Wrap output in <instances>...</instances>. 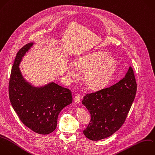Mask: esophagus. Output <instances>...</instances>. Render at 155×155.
I'll use <instances>...</instances> for the list:
<instances>
[{
  "mask_svg": "<svg viewBox=\"0 0 155 155\" xmlns=\"http://www.w3.org/2000/svg\"><path fill=\"white\" fill-rule=\"evenodd\" d=\"M74 99V101L76 103H78V104L80 103V102H81V96H80V95L79 94H76L75 96Z\"/></svg>",
  "mask_w": 155,
  "mask_h": 155,
  "instance_id": "1",
  "label": "esophagus"
}]
</instances>
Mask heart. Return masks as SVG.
I'll list each match as a JSON object with an SVG mask.
<instances>
[{
	"instance_id": "heart-1",
	"label": "heart",
	"mask_w": 155,
	"mask_h": 155,
	"mask_svg": "<svg viewBox=\"0 0 155 155\" xmlns=\"http://www.w3.org/2000/svg\"><path fill=\"white\" fill-rule=\"evenodd\" d=\"M116 61L103 52H95L79 59L76 64L78 70L84 73V82L91 90H97L104 87L110 81L116 68ZM68 75L73 79L79 78L76 68L70 66Z\"/></svg>"
}]
</instances>
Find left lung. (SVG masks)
<instances>
[{
	"label": "left lung",
	"instance_id": "1",
	"mask_svg": "<svg viewBox=\"0 0 155 155\" xmlns=\"http://www.w3.org/2000/svg\"><path fill=\"white\" fill-rule=\"evenodd\" d=\"M137 90L134 74L130 67L120 81L95 92L87 93L82 101L90 113L91 120L84 130L92 140L112 135L124 123L134 99Z\"/></svg>",
	"mask_w": 155,
	"mask_h": 155
}]
</instances>
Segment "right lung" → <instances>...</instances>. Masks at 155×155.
<instances>
[{
    "label": "right lung",
    "mask_w": 155,
    "mask_h": 155,
    "mask_svg": "<svg viewBox=\"0 0 155 155\" xmlns=\"http://www.w3.org/2000/svg\"><path fill=\"white\" fill-rule=\"evenodd\" d=\"M33 44H26L16 54L9 81V97L13 109L25 126L37 133L47 134L55 130L59 113L72 102L73 98L69 89L53 82L36 88L24 80L19 65Z\"/></svg>",
    "instance_id": "right-lung-1"
}]
</instances>
